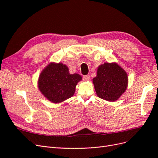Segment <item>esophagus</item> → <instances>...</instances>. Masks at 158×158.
<instances>
[{
	"instance_id": "obj_1",
	"label": "esophagus",
	"mask_w": 158,
	"mask_h": 158,
	"mask_svg": "<svg viewBox=\"0 0 158 158\" xmlns=\"http://www.w3.org/2000/svg\"><path fill=\"white\" fill-rule=\"evenodd\" d=\"M89 78H90V77H89V76L88 74L85 75V76H83V80L84 81H88V80H89Z\"/></svg>"
}]
</instances>
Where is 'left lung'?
Here are the masks:
<instances>
[{"label":"left lung","instance_id":"1","mask_svg":"<svg viewBox=\"0 0 158 158\" xmlns=\"http://www.w3.org/2000/svg\"><path fill=\"white\" fill-rule=\"evenodd\" d=\"M128 80L126 71L116 63L99 65L93 78L95 92L99 98L115 102L125 92Z\"/></svg>","mask_w":158,"mask_h":158}]
</instances>
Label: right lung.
I'll list each match as a JSON object with an SVG mask.
<instances>
[{"label": "right lung", "mask_w": 158, "mask_h": 158, "mask_svg": "<svg viewBox=\"0 0 158 158\" xmlns=\"http://www.w3.org/2000/svg\"><path fill=\"white\" fill-rule=\"evenodd\" d=\"M82 79L78 74H70L66 65L52 62L41 71L37 85L47 99L59 103L73 97L76 85Z\"/></svg>", "instance_id": "obj_1"}]
</instances>
